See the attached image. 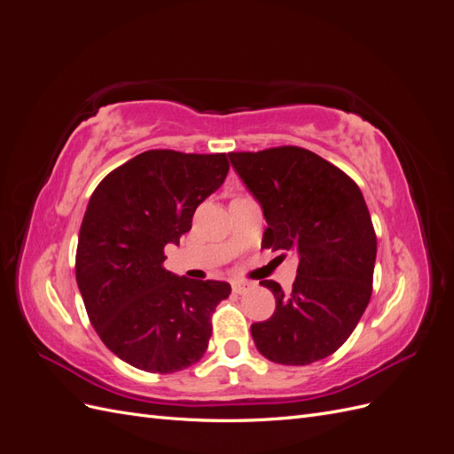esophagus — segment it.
Returning a JSON list of instances; mask_svg holds the SVG:
<instances>
[{
  "instance_id": "obj_1",
  "label": "esophagus",
  "mask_w": 454,
  "mask_h": 454,
  "mask_svg": "<svg viewBox=\"0 0 454 454\" xmlns=\"http://www.w3.org/2000/svg\"><path fill=\"white\" fill-rule=\"evenodd\" d=\"M231 287H232V292H235V294H244V292L250 287V282H246V280H232V282H231Z\"/></svg>"
}]
</instances>
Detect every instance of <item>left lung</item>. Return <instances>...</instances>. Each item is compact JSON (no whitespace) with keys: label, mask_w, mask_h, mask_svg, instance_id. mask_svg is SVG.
Masks as SVG:
<instances>
[{"label":"left lung","mask_w":454,"mask_h":454,"mask_svg":"<svg viewBox=\"0 0 454 454\" xmlns=\"http://www.w3.org/2000/svg\"><path fill=\"white\" fill-rule=\"evenodd\" d=\"M259 202L267 229L261 248L297 255L292 292L274 280L277 309L252 324L257 350L282 365H309L345 342L371 299L377 237L360 187L303 147L229 153Z\"/></svg>","instance_id":"left-lung-1"}]
</instances>
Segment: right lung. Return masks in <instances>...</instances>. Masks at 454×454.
Returning a JSON list of instances; mask_svg holds the SVG:
<instances>
[{
	"mask_svg": "<svg viewBox=\"0 0 454 454\" xmlns=\"http://www.w3.org/2000/svg\"><path fill=\"white\" fill-rule=\"evenodd\" d=\"M227 172L225 153L151 149L94 189L79 231L75 278L96 333L136 369L176 373L208 348L212 312L231 286L177 277L162 261L164 246L180 244L197 206Z\"/></svg>",
	"mask_w": 454,
	"mask_h": 454,
	"instance_id": "1",
	"label": "right lung"
}]
</instances>
